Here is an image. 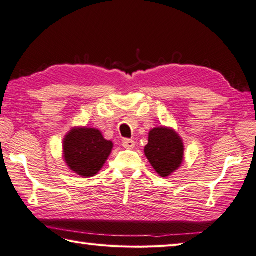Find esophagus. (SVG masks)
Returning <instances> with one entry per match:
<instances>
[{
  "mask_svg": "<svg viewBox=\"0 0 256 256\" xmlns=\"http://www.w3.org/2000/svg\"><path fill=\"white\" fill-rule=\"evenodd\" d=\"M122 146L124 148H133L135 146V142L133 140L130 138H125L122 140Z\"/></svg>",
  "mask_w": 256,
  "mask_h": 256,
  "instance_id": "esophagus-1",
  "label": "esophagus"
}]
</instances>
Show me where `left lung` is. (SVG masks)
Masks as SVG:
<instances>
[{"label": "left lung", "mask_w": 256, "mask_h": 256, "mask_svg": "<svg viewBox=\"0 0 256 256\" xmlns=\"http://www.w3.org/2000/svg\"><path fill=\"white\" fill-rule=\"evenodd\" d=\"M145 155L156 172L162 177L170 176L178 170L184 158V145L180 138L166 128H156L150 132Z\"/></svg>", "instance_id": "8db88e82"}]
</instances>
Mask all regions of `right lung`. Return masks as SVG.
I'll use <instances>...</instances> for the list:
<instances>
[{
  "mask_svg": "<svg viewBox=\"0 0 256 256\" xmlns=\"http://www.w3.org/2000/svg\"><path fill=\"white\" fill-rule=\"evenodd\" d=\"M113 144L96 128H74L64 142V160L72 170L82 177H92L104 165Z\"/></svg>",
  "mask_w": 256,
  "mask_h": 256,
  "instance_id": "1",
  "label": "right lung"
}]
</instances>
